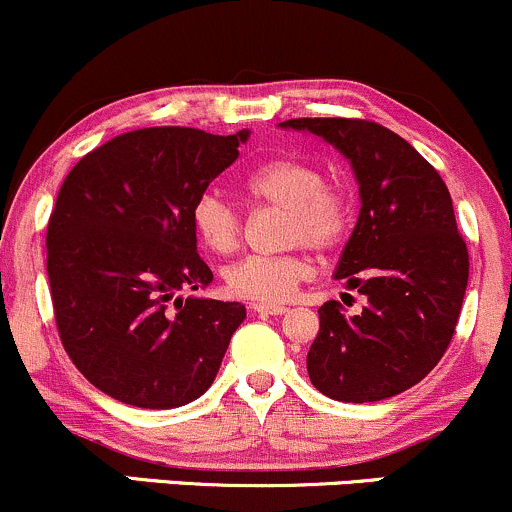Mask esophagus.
Segmentation results:
<instances>
[{"mask_svg": "<svg viewBox=\"0 0 512 512\" xmlns=\"http://www.w3.org/2000/svg\"><path fill=\"white\" fill-rule=\"evenodd\" d=\"M254 312H258V315H285L288 312V307L285 305H273V302H256L254 305Z\"/></svg>", "mask_w": 512, "mask_h": 512, "instance_id": "34e87169", "label": "esophagus"}]
</instances>
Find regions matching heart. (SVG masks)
Here are the masks:
<instances>
[{
	"instance_id": "1",
	"label": "heart",
	"mask_w": 512,
	"mask_h": 512,
	"mask_svg": "<svg viewBox=\"0 0 512 512\" xmlns=\"http://www.w3.org/2000/svg\"><path fill=\"white\" fill-rule=\"evenodd\" d=\"M241 192L256 207L285 210L283 241L305 244L315 251H334L344 244L354 224V202L342 185L324 183V173L312 161L293 156L268 158L241 178ZM192 232L212 251L227 256L241 241L239 212L217 192H205L190 212ZM305 251L280 256H246L224 273L229 293L254 302L288 300L310 276Z\"/></svg>"
}]
</instances>
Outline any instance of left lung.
Wrapping results in <instances>:
<instances>
[{
    "mask_svg": "<svg viewBox=\"0 0 512 512\" xmlns=\"http://www.w3.org/2000/svg\"><path fill=\"white\" fill-rule=\"evenodd\" d=\"M344 153L359 180L361 214L337 280L366 295L359 315L320 307L307 354L310 381L327 398L373 403L420 383L447 351L469 280V251L447 185L408 141L371 119L302 117Z\"/></svg>",
    "mask_w": 512,
    "mask_h": 512,
    "instance_id": "1",
    "label": "left lung"
}]
</instances>
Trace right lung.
<instances>
[{
  "instance_id": "add662e5",
  "label": "right lung",
  "mask_w": 512,
  "mask_h": 512,
  "mask_svg": "<svg viewBox=\"0 0 512 512\" xmlns=\"http://www.w3.org/2000/svg\"><path fill=\"white\" fill-rule=\"evenodd\" d=\"M246 136L126 131L82 156L60 185L46 232L58 337L114 400L168 410L212 386L246 310L178 293L210 285L190 212Z\"/></svg>"
}]
</instances>
